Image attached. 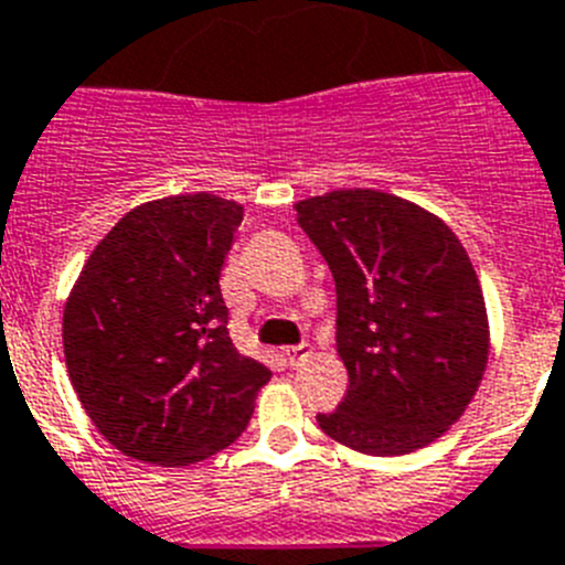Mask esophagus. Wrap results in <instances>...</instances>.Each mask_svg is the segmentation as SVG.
Listing matches in <instances>:
<instances>
[{
    "label": "esophagus",
    "mask_w": 565,
    "mask_h": 565,
    "mask_svg": "<svg viewBox=\"0 0 565 565\" xmlns=\"http://www.w3.org/2000/svg\"><path fill=\"white\" fill-rule=\"evenodd\" d=\"M310 355H312L310 343H296V347H287V350H284V358H287L289 366H301Z\"/></svg>",
    "instance_id": "1"
}]
</instances>
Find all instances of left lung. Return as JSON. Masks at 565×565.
<instances>
[{
  "label": "left lung",
  "instance_id": "8db88e82",
  "mask_svg": "<svg viewBox=\"0 0 565 565\" xmlns=\"http://www.w3.org/2000/svg\"><path fill=\"white\" fill-rule=\"evenodd\" d=\"M335 278V343L347 398L318 426L364 455H406L463 415L487 370L489 323L458 235L426 210L377 190L298 201Z\"/></svg>",
  "mask_w": 565,
  "mask_h": 565
}]
</instances>
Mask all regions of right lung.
Instances as JSON below:
<instances>
[{"label": "right lung", "mask_w": 565, "mask_h": 565, "mask_svg": "<svg viewBox=\"0 0 565 565\" xmlns=\"http://www.w3.org/2000/svg\"><path fill=\"white\" fill-rule=\"evenodd\" d=\"M235 201L170 195L96 244L65 303V361L96 429L127 458L188 466L249 424L273 372L230 341L222 267Z\"/></svg>", "instance_id": "add662e5"}]
</instances>
